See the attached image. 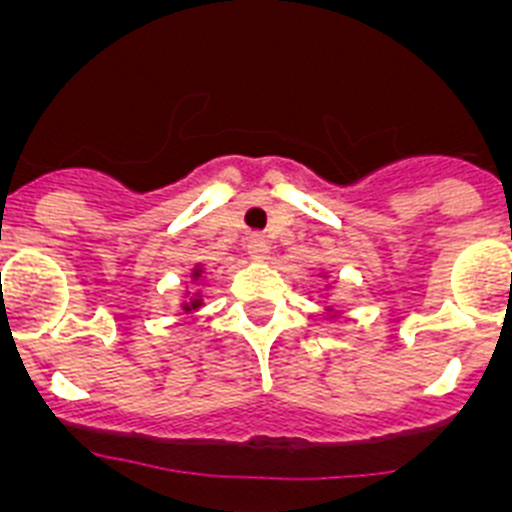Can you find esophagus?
<instances>
[{"label": "esophagus", "instance_id": "obj_1", "mask_svg": "<svg viewBox=\"0 0 512 512\" xmlns=\"http://www.w3.org/2000/svg\"><path fill=\"white\" fill-rule=\"evenodd\" d=\"M246 251L253 261H261V259H266V253H269V243H266L264 235L251 233L246 238Z\"/></svg>", "mask_w": 512, "mask_h": 512}]
</instances>
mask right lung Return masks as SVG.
<instances>
[{
    "mask_svg": "<svg viewBox=\"0 0 512 512\" xmlns=\"http://www.w3.org/2000/svg\"><path fill=\"white\" fill-rule=\"evenodd\" d=\"M200 277H202V266H194L192 279L197 282ZM197 307H202V295H200V292H194V295H189V292H187V300L182 302V310L192 312V310H197Z\"/></svg>",
    "mask_w": 512,
    "mask_h": 512,
    "instance_id": "right-lung-1",
    "label": "right lung"
}]
</instances>
